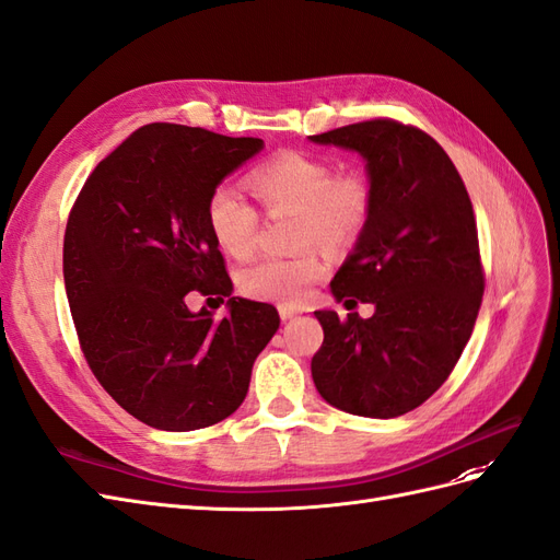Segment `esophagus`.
Returning a JSON list of instances; mask_svg holds the SVG:
<instances>
[{
  "instance_id": "obj_1",
  "label": "esophagus",
  "mask_w": 560,
  "mask_h": 560,
  "mask_svg": "<svg viewBox=\"0 0 560 560\" xmlns=\"http://www.w3.org/2000/svg\"><path fill=\"white\" fill-rule=\"evenodd\" d=\"M279 316L283 318V322H289V318L298 316V310L291 307V305H279Z\"/></svg>"
}]
</instances>
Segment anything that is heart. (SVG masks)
<instances>
[{"label":"heart","instance_id":"heart-1","mask_svg":"<svg viewBox=\"0 0 560 560\" xmlns=\"http://www.w3.org/2000/svg\"><path fill=\"white\" fill-rule=\"evenodd\" d=\"M248 183L267 211H295V242L324 244L340 250L369 228L375 189L361 171H335L324 156L279 152L248 173ZM206 222L215 244L234 258H246L258 242L260 215L230 185H215L206 199ZM326 258L318 248H305L291 258L253 260L238 271V289L255 300L295 305L326 277Z\"/></svg>","mask_w":560,"mask_h":560}]
</instances>
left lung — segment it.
I'll list each match as a JSON object with an SVG mask.
<instances>
[{"label": "left lung", "mask_w": 560, "mask_h": 560, "mask_svg": "<svg viewBox=\"0 0 560 560\" xmlns=\"http://www.w3.org/2000/svg\"><path fill=\"white\" fill-rule=\"evenodd\" d=\"M312 140L357 150L375 189L369 228L330 281L345 305L359 298L375 314L314 312V385L345 412L398 418L448 380L471 338L486 289L474 206L451 156L415 126L371 119Z\"/></svg>", "instance_id": "8db88e82"}]
</instances>
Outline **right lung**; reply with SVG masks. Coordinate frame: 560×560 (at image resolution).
Masks as SVG:
<instances>
[{"label":"right lung","mask_w":560,"mask_h":560,"mask_svg":"<svg viewBox=\"0 0 560 560\" xmlns=\"http://www.w3.org/2000/svg\"><path fill=\"white\" fill-rule=\"evenodd\" d=\"M262 150L199 126L148 124L93 168L72 206L62 277L89 369L136 420L211 427L242 406L253 361L279 328L267 302L232 298L206 199ZM191 292L229 298L213 319Z\"/></svg>","instance_id":"1"}]
</instances>
